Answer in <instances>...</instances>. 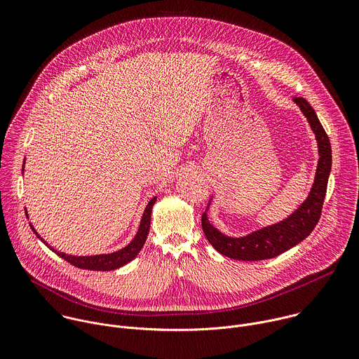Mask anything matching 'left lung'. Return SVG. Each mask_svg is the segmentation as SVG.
I'll list each match as a JSON object with an SVG mask.
<instances>
[{
  "instance_id": "8db88e82",
  "label": "left lung",
  "mask_w": 359,
  "mask_h": 359,
  "mask_svg": "<svg viewBox=\"0 0 359 359\" xmlns=\"http://www.w3.org/2000/svg\"><path fill=\"white\" fill-rule=\"evenodd\" d=\"M294 102L299 107L306 121H309L318 142L320 161L311 191L301 206L285 220L240 238L222 234L216 227L210 224L208 215L203 213L201 227L204 236L226 257L243 262H259L277 257L281 252L301 243L305 237H309L321 217L328 176L332 165L331 143L316 111L309 102L301 96H294Z\"/></svg>"
}]
</instances>
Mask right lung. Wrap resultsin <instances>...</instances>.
Segmentation results:
<instances>
[{
	"instance_id": "1",
	"label": "right lung",
	"mask_w": 359,
	"mask_h": 359,
	"mask_svg": "<svg viewBox=\"0 0 359 359\" xmlns=\"http://www.w3.org/2000/svg\"><path fill=\"white\" fill-rule=\"evenodd\" d=\"M22 173H24V169H22ZM156 201V197H153L143 212V216H142V220H140V226H139V230L135 236V238L126 245L123 247L122 250H118L115 252H111V254H99V255H81V257H78V255H71V254H65V252H60L57 250H54L53 247H50L36 231L35 229L31 226L32 231L35 233V236L45 244L48 245L50 250H53L54 252H57L61 259H64L65 262H68L69 264L78 267V269H83V270H92V271H111V270H116L125 264H128L129 262H132L137 252L142 250L144 241H146V237L149 234V229H150V216H151V208L153 204H155Z\"/></svg>"
}]
</instances>
